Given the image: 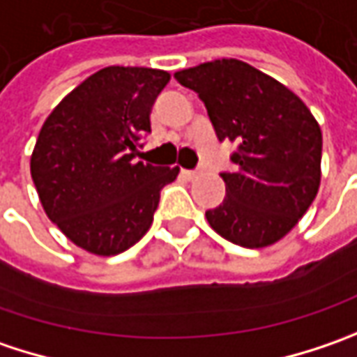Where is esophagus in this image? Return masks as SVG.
<instances>
[{
    "mask_svg": "<svg viewBox=\"0 0 357 357\" xmlns=\"http://www.w3.org/2000/svg\"><path fill=\"white\" fill-rule=\"evenodd\" d=\"M181 176L188 179H195L199 176V172L197 169H181Z\"/></svg>",
    "mask_w": 357,
    "mask_h": 357,
    "instance_id": "obj_1",
    "label": "esophagus"
}]
</instances>
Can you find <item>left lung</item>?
I'll list each match as a JSON object with an SVG mask.
<instances>
[{
  "label": "left lung",
  "mask_w": 357,
  "mask_h": 357,
  "mask_svg": "<svg viewBox=\"0 0 357 357\" xmlns=\"http://www.w3.org/2000/svg\"><path fill=\"white\" fill-rule=\"evenodd\" d=\"M208 109L220 142H236L225 199L209 225L241 248L282 240L318 194L321 130L294 91L240 59H215L176 73Z\"/></svg>",
  "instance_id": "left-lung-1"
}]
</instances>
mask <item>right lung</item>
<instances>
[{
	"label": "right lung",
	"mask_w": 357,
	"mask_h": 357,
	"mask_svg": "<svg viewBox=\"0 0 357 357\" xmlns=\"http://www.w3.org/2000/svg\"><path fill=\"white\" fill-rule=\"evenodd\" d=\"M169 73L112 66L75 87L41 126L31 179L47 218L75 245L116 256L142 240L179 167L135 162Z\"/></svg>",
	"instance_id": "right-lung-1"
}]
</instances>
